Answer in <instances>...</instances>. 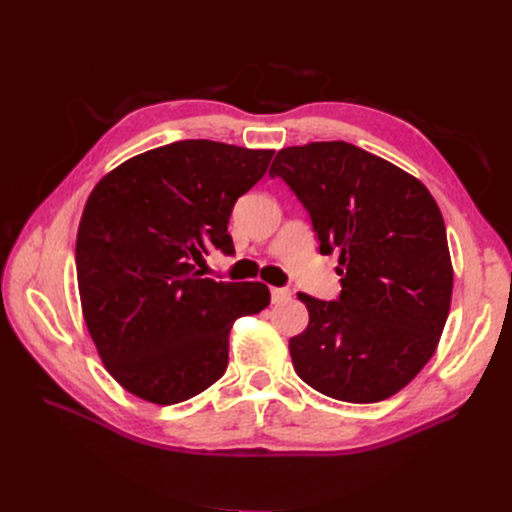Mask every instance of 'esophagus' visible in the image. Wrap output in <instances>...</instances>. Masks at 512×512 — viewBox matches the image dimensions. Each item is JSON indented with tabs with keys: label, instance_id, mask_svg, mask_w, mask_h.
Instances as JSON below:
<instances>
[{
	"label": "esophagus",
	"instance_id": "1",
	"mask_svg": "<svg viewBox=\"0 0 512 512\" xmlns=\"http://www.w3.org/2000/svg\"><path fill=\"white\" fill-rule=\"evenodd\" d=\"M290 299V290L288 288H271V301L273 303H284Z\"/></svg>",
	"mask_w": 512,
	"mask_h": 512
}]
</instances>
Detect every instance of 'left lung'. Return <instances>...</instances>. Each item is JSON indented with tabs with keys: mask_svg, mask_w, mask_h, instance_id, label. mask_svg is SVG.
Returning a JSON list of instances; mask_svg holds the SVG:
<instances>
[{
	"mask_svg": "<svg viewBox=\"0 0 512 512\" xmlns=\"http://www.w3.org/2000/svg\"><path fill=\"white\" fill-rule=\"evenodd\" d=\"M307 209L342 292H299L309 324L290 339L294 371L318 393L376 404L399 393L440 342L453 265L436 200L406 170L344 141L277 151L269 170Z\"/></svg>",
	"mask_w": 512,
	"mask_h": 512,
	"instance_id": "8db88e82",
	"label": "left lung"
}]
</instances>
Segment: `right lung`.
<instances>
[{"instance_id":"right-lung-1","label":"right lung","mask_w":512,"mask_h":512,"mask_svg":"<svg viewBox=\"0 0 512 512\" xmlns=\"http://www.w3.org/2000/svg\"><path fill=\"white\" fill-rule=\"evenodd\" d=\"M271 149L177 141L123 162L89 194L76 235L85 324L123 389L173 406L218 382L237 318L271 301L260 282L196 271L211 247L235 254L228 220Z\"/></svg>"}]
</instances>
